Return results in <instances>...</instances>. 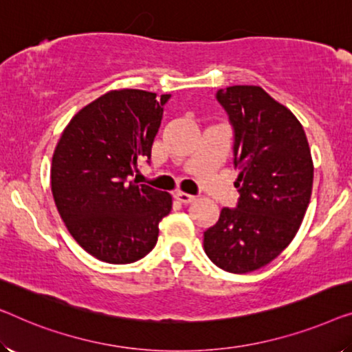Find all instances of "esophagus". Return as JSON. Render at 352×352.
Listing matches in <instances>:
<instances>
[{"instance_id": "1", "label": "esophagus", "mask_w": 352, "mask_h": 352, "mask_svg": "<svg viewBox=\"0 0 352 352\" xmlns=\"http://www.w3.org/2000/svg\"><path fill=\"white\" fill-rule=\"evenodd\" d=\"M175 197H177L178 201H180L182 204H191V202L196 201V196H191V194L183 192V191H178V192L175 194Z\"/></svg>"}]
</instances>
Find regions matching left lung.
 Segmentation results:
<instances>
[{"mask_svg": "<svg viewBox=\"0 0 352 352\" xmlns=\"http://www.w3.org/2000/svg\"><path fill=\"white\" fill-rule=\"evenodd\" d=\"M217 99L234 128L240 199L204 232V250L219 269L248 274L296 237L311 197V151L296 115L261 87H228Z\"/></svg>", "mask_w": 352, "mask_h": 352, "instance_id": "obj_1", "label": "left lung"}]
</instances>
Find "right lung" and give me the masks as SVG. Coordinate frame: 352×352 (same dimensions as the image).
<instances>
[{"label":"right lung","instance_id":"1","mask_svg":"<svg viewBox=\"0 0 352 352\" xmlns=\"http://www.w3.org/2000/svg\"><path fill=\"white\" fill-rule=\"evenodd\" d=\"M170 94L112 90L72 117L52 158L55 206L87 253L109 264L142 259L158 242L172 196L129 182L151 158L162 106Z\"/></svg>","mask_w":352,"mask_h":352}]
</instances>
